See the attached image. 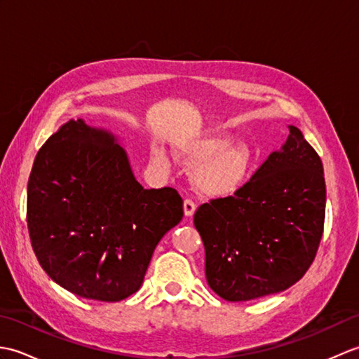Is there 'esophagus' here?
I'll use <instances>...</instances> for the list:
<instances>
[{
  "label": "esophagus",
  "mask_w": 359,
  "mask_h": 359,
  "mask_svg": "<svg viewBox=\"0 0 359 359\" xmlns=\"http://www.w3.org/2000/svg\"><path fill=\"white\" fill-rule=\"evenodd\" d=\"M184 212H185L187 217H193L194 212H196V203L193 201L185 199V202H184Z\"/></svg>",
  "instance_id": "34e87169"
}]
</instances>
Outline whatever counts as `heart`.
<instances>
[{"label": "heart", "instance_id": "heart-1", "mask_svg": "<svg viewBox=\"0 0 359 359\" xmlns=\"http://www.w3.org/2000/svg\"><path fill=\"white\" fill-rule=\"evenodd\" d=\"M174 152L182 163L193 166L191 182L196 191L207 199H228L241 193L255 170L253 151L242 140L225 134H203L175 142ZM151 158L157 166L170 168L162 148H152Z\"/></svg>", "mask_w": 359, "mask_h": 359}]
</instances>
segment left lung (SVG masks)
I'll list each match as a JSON object with an SVG mask.
<instances>
[{"instance_id":"left-lung-1","label":"left lung","mask_w":359,"mask_h":359,"mask_svg":"<svg viewBox=\"0 0 359 359\" xmlns=\"http://www.w3.org/2000/svg\"><path fill=\"white\" fill-rule=\"evenodd\" d=\"M234 197L203 203L194 226L205 276L225 301L290 288L313 262L325 217L323 162L296 126Z\"/></svg>"}]
</instances>
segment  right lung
<instances>
[{"mask_svg": "<svg viewBox=\"0 0 359 359\" xmlns=\"http://www.w3.org/2000/svg\"><path fill=\"white\" fill-rule=\"evenodd\" d=\"M182 217L179 193L144 189L108 129L69 120L35 157L30 242L49 278L74 294L118 302L135 293L157 243Z\"/></svg>", "mask_w": 359, "mask_h": 359, "instance_id": "right-lung-1", "label": "right lung"}]
</instances>
